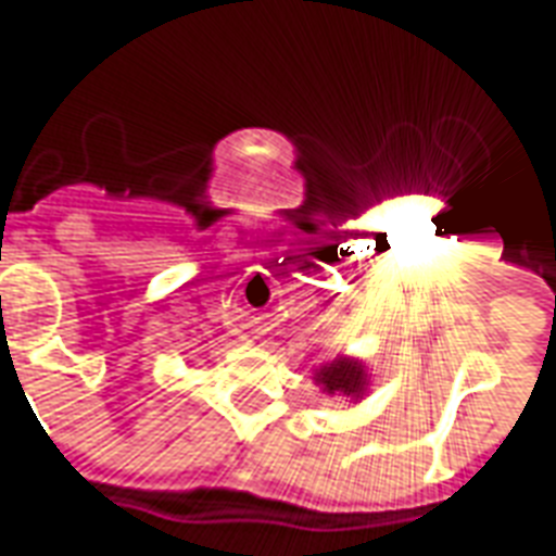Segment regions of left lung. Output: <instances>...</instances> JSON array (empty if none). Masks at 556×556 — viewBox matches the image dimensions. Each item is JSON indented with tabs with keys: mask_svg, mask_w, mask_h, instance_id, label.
<instances>
[{
	"mask_svg": "<svg viewBox=\"0 0 556 556\" xmlns=\"http://www.w3.org/2000/svg\"><path fill=\"white\" fill-rule=\"evenodd\" d=\"M313 381L321 387V393H327V396H345L351 402H357L369 390V369L357 357L339 354L333 361L321 363L318 369H313Z\"/></svg>",
	"mask_w": 556,
	"mask_h": 556,
	"instance_id": "8db88e82",
	"label": "left lung"
}]
</instances>
